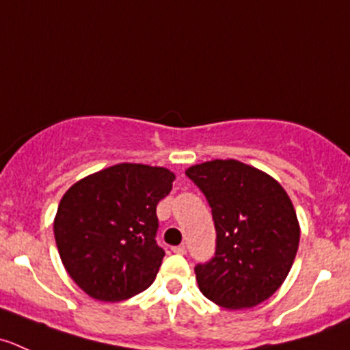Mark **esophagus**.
I'll list each match as a JSON object with an SVG mask.
<instances>
[{"label": "esophagus", "mask_w": 350, "mask_h": 350, "mask_svg": "<svg viewBox=\"0 0 350 350\" xmlns=\"http://www.w3.org/2000/svg\"><path fill=\"white\" fill-rule=\"evenodd\" d=\"M172 251H174V253H178V254H186V246H185V244H179V246L172 247Z\"/></svg>", "instance_id": "esophagus-1"}]
</instances>
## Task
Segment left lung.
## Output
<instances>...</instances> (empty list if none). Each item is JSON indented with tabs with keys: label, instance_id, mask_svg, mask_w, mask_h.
<instances>
[{
	"label": "left lung",
	"instance_id": "8db88e82",
	"mask_svg": "<svg viewBox=\"0 0 350 350\" xmlns=\"http://www.w3.org/2000/svg\"><path fill=\"white\" fill-rule=\"evenodd\" d=\"M212 208L215 256L195 267L203 296L227 310L269 299L286 280L299 246V222L286 189L234 159L186 169Z\"/></svg>",
	"mask_w": 350,
	"mask_h": 350
}]
</instances>
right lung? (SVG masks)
Here are the masks:
<instances>
[{"instance_id": "right-lung-1", "label": "right lung", "mask_w": 350, "mask_h": 350, "mask_svg": "<svg viewBox=\"0 0 350 350\" xmlns=\"http://www.w3.org/2000/svg\"><path fill=\"white\" fill-rule=\"evenodd\" d=\"M174 172L116 164L75 183L61 198L54 237L64 269L83 293L116 303L154 282L164 258L157 246V203Z\"/></svg>"}]
</instances>
